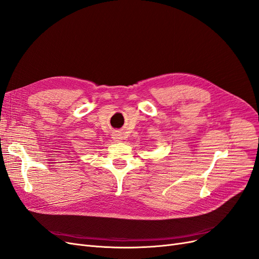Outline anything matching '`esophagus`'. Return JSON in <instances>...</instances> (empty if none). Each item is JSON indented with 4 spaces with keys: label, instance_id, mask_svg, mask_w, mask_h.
<instances>
[{
    "label": "esophagus",
    "instance_id": "1",
    "mask_svg": "<svg viewBox=\"0 0 259 259\" xmlns=\"http://www.w3.org/2000/svg\"><path fill=\"white\" fill-rule=\"evenodd\" d=\"M112 138L115 140V142H121L122 140V136H121V134H119V133H114Z\"/></svg>",
    "mask_w": 259,
    "mask_h": 259
}]
</instances>
